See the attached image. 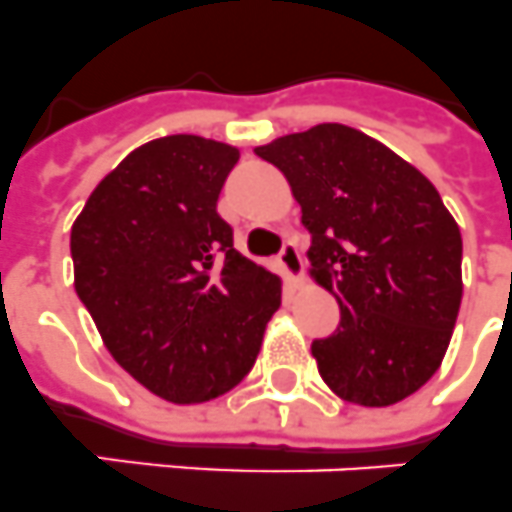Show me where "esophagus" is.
I'll list each match as a JSON object with an SVG mask.
<instances>
[{
	"mask_svg": "<svg viewBox=\"0 0 512 512\" xmlns=\"http://www.w3.org/2000/svg\"><path fill=\"white\" fill-rule=\"evenodd\" d=\"M278 263L283 265V270H286V276L294 278V281L299 276H302L304 263H302V255H299V249H296L294 242L283 244V249H281V252H278Z\"/></svg>",
	"mask_w": 512,
	"mask_h": 512,
	"instance_id": "34e87169",
	"label": "esophagus"
}]
</instances>
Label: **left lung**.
I'll list each match as a JSON object with an SVG mask.
<instances>
[{"mask_svg":"<svg viewBox=\"0 0 512 512\" xmlns=\"http://www.w3.org/2000/svg\"><path fill=\"white\" fill-rule=\"evenodd\" d=\"M289 179L312 234L309 263L341 325L312 341L343 401L393 406L435 375L461 307V229L435 184L346 124H317L255 148Z\"/></svg>","mask_w":512,"mask_h":512,"instance_id":"left-lung-1","label":"left lung"}]
</instances>
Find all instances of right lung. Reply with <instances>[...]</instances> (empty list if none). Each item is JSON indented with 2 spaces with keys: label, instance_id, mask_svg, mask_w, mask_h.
Returning <instances> with one entry per match:
<instances>
[{
  "label": "right lung",
  "instance_id": "right-lung-1",
  "mask_svg": "<svg viewBox=\"0 0 512 512\" xmlns=\"http://www.w3.org/2000/svg\"><path fill=\"white\" fill-rule=\"evenodd\" d=\"M234 145L169 135L101 179L72 223L75 291L109 354L171 403L229 393L260 354L281 278L234 249L218 195Z\"/></svg>",
  "mask_w": 512,
  "mask_h": 512
}]
</instances>
